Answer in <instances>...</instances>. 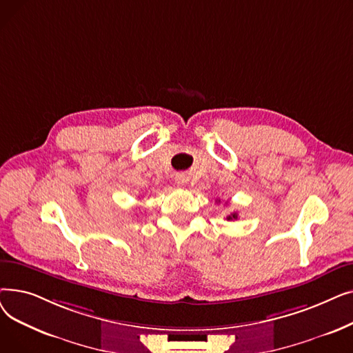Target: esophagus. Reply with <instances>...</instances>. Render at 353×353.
<instances>
[{"label":"esophagus","mask_w":353,"mask_h":353,"mask_svg":"<svg viewBox=\"0 0 353 353\" xmlns=\"http://www.w3.org/2000/svg\"><path fill=\"white\" fill-rule=\"evenodd\" d=\"M186 177H184L183 174H179L177 177H176V184H177V186H183V184H186Z\"/></svg>","instance_id":"obj_1"}]
</instances>
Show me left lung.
<instances>
[{"mask_svg": "<svg viewBox=\"0 0 353 353\" xmlns=\"http://www.w3.org/2000/svg\"><path fill=\"white\" fill-rule=\"evenodd\" d=\"M219 201H220V200H219ZM226 219H228V220H236V219H237V213H230Z\"/></svg>", "mask_w": 353, "mask_h": 353, "instance_id": "8db88e82", "label": "left lung"}]
</instances>
